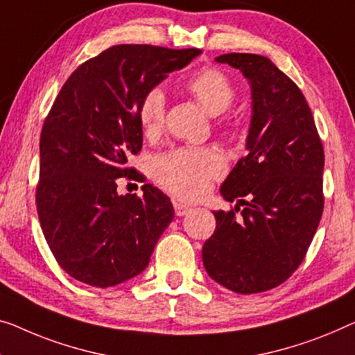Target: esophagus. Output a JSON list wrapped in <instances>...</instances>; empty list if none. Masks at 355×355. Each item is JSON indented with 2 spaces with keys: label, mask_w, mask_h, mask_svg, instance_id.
<instances>
[{
  "label": "esophagus",
  "mask_w": 355,
  "mask_h": 355,
  "mask_svg": "<svg viewBox=\"0 0 355 355\" xmlns=\"http://www.w3.org/2000/svg\"><path fill=\"white\" fill-rule=\"evenodd\" d=\"M173 210H175L177 216H184V215H188L189 211H191V207H189V205H187V204H183V202H173Z\"/></svg>",
  "instance_id": "34e87169"
}]
</instances>
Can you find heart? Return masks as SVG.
<instances>
[{"instance_id":"heart-1","label":"heart","mask_w":355,"mask_h":355,"mask_svg":"<svg viewBox=\"0 0 355 355\" xmlns=\"http://www.w3.org/2000/svg\"><path fill=\"white\" fill-rule=\"evenodd\" d=\"M187 89L210 114H221L236 98L230 78L216 68H204L187 81ZM166 118V95L161 89L148 91L140 102L139 119L146 135H156ZM225 164L210 148H178L162 155L155 164L156 180L168 193L182 199H198L211 178L223 173Z\"/></svg>"}]
</instances>
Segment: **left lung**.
<instances>
[{"mask_svg": "<svg viewBox=\"0 0 355 355\" xmlns=\"http://www.w3.org/2000/svg\"><path fill=\"white\" fill-rule=\"evenodd\" d=\"M215 60L248 79L252 121L247 156L221 184L226 200L246 207L241 217L214 211L202 261L223 287L260 293L292 276L313 242L324 211V146L303 92L268 57L232 52Z\"/></svg>", "mask_w": 355, "mask_h": 355, "instance_id": "obj_1", "label": "left lung"}]
</instances>
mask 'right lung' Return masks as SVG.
I'll return each mask as SVG.
<instances>
[{
    "instance_id": "add662e5",
    "label": "right lung",
    "mask_w": 355,
    "mask_h": 355,
    "mask_svg": "<svg viewBox=\"0 0 355 355\" xmlns=\"http://www.w3.org/2000/svg\"><path fill=\"white\" fill-rule=\"evenodd\" d=\"M199 49L118 44L79 65L42 124L36 209L52 255L67 274L113 287L140 274L173 218L171 199L144 184L119 196L116 178L140 180L127 157L139 155L144 95Z\"/></svg>"
}]
</instances>
